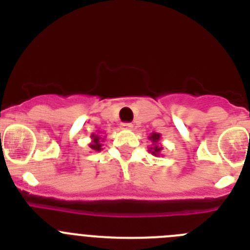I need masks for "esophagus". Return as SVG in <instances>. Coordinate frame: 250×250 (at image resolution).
<instances>
[{
  "label": "esophagus",
  "instance_id": "obj_1",
  "mask_svg": "<svg viewBox=\"0 0 250 250\" xmlns=\"http://www.w3.org/2000/svg\"><path fill=\"white\" fill-rule=\"evenodd\" d=\"M121 129L123 130H131L132 124L131 123H123L121 124Z\"/></svg>",
  "mask_w": 250,
  "mask_h": 250
}]
</instances>
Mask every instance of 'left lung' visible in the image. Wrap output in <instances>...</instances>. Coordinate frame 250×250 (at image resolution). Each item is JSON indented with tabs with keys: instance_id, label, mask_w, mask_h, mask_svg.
Segmentation results:
<instances>
[{
	"instance_id": "8db88e82",
	"label": "left lung",
	"mask_w": 250,
	"mask_h": 250,
	"mask_svg": "<svg viewBox=\"0 0 250 250\" xmlns=\"http://www.w3.org/2000/svg\"><path fill=\"white\" fill-rule=\"evenodd\" d=\"M160 136L161 135L160 134H158V132H152V134H150L149 136V139L152 143L151 147H150V152H151L152 155H155V156L160 155L161 150H163V145H160V143H159V141H160Z\"/></svg>"
}]
</instances>
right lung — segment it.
Instances as JSON below:
<instances>
[{"label":"right lung","instance_id":"add662e5","mask_svg":"<svg viewBox=\"0 0 250 250\" xmlns=\"http://www.w3.org/2000/svg\"><path fill=\"white\" fill-rule=\"evenodd\" d=\"M91 139H92V141H91V144H90L89 146L91 147L92 150H95V151H100V150L103 149V147H101V146H103V144H101V143H103L104 139L101 138V136L96 135V134H92Z\"/></svg>","mask_w":250,"mask_h":250}]
</instances>
